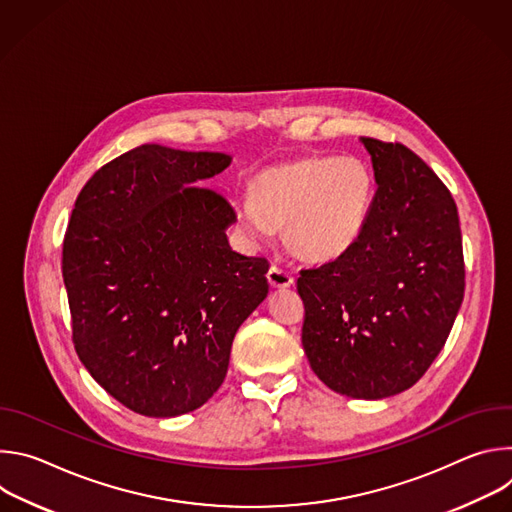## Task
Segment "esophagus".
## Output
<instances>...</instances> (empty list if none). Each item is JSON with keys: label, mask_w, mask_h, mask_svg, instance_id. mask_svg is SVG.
<instances>
[{"label": "esophagus", "mask_w": 512, "mask_h": 512, "mask_svg": "<svg viewBox=\"0 0 512 512\" xmlns=\"http://www.w3.org/2000/svg\"><path fill=\"white\" fill-rule=\"evenodd\" d=\"M267 279H269V285L275 287V289H285V287H289L291 283H294V275H291L287 269H283L279 265H271L269 267Z\"/></svg>", "instance_id": "1"}]
</instances>
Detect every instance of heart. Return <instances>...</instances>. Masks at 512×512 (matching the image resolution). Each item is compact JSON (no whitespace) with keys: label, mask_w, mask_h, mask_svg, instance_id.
Instances as JSON below:
<instances>
[{"label":"heart","mask_w":512,"mask_h":512,"mask_svg":"<svg viewBox=\"0 0 512 512\" xmlns=\"http://www.w3.org/2000/svg\"><path fill=\"white\" fill-rule=\"evenodd\" d=\"M375 194L373 174L356 158H302L263 170L253 200L235 206L239 229L255 243L285 227L289 249L312 263L346 253L360 237Z\"/></svg>","instance_id":"b5f03b06"}]
</instances>
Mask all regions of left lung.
<instances>
[{
	"instance_id": "8db88e82",
	"label": "left lung",
	"mask_w": 512,
	"mask_h": 512,
	"mask_svg": "<svg viewBox=\"0 0 512 512\" xmlns=\"http://www.w3.org/2000/svg\"><path fill=\"white\" fill-rule=\"evenodd\" d=\"M377 192L360 237L338 259L302 269V344L312 371L352 399L413 387L444 348L464 300L458 208L401 143L360 137Z\"/></svg>"
}]
</instances>
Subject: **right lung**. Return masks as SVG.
Wrapping results in <instances>:
<instances>
[{
    "mask_svg": "<svg viewBox=\"0 0 512 512\" xmlns=\"http://www.w3.org/2000/svg\"><path fill=\"white\" fill-rule=\"evenodd\" d=\"M231 160L145 143L97 170L72 208L62 247L72 342L139 415L204 405L239 326L267 298V259L231 249L235 210L200 186Z\"/></svg>",
    "mask_w": 512,
    "mask_h": 512,
    "instance_id": "add662e5",
    "label": "right lung"
}]
</instances>
